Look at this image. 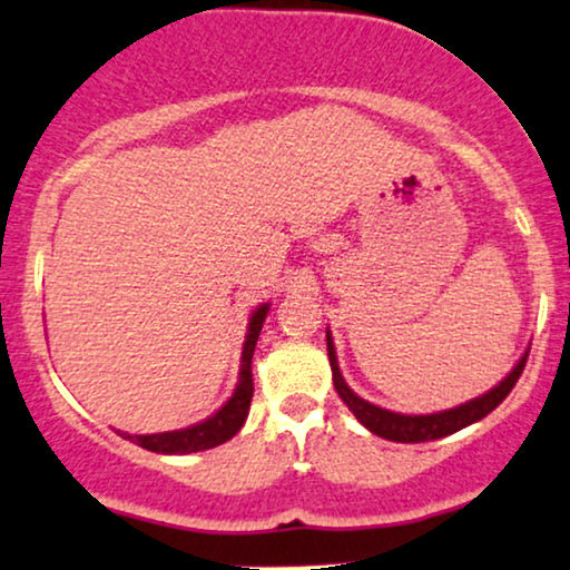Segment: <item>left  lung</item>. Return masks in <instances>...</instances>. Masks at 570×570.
<instances>
[{
	"label": "left lung",
	"mask_w": 570,
	"mask_h": 570,
	"mask_svg": "<svg viewBox=\"0 0 570 570\" xmlns=\"http://www.w3.org/2000/svg\"><path fill=\"white\" fill-rule=\"evenodd\" d=\"M326 347H328V363H331V373H334V386L342 397L344 405L352 410V415L363 423L365 429L373 431V434L381 439H389V442H431V439H442L455 434V431L471 426V423L487 417L492 410L500 405L502 400L508 397L510 389L515 386V381L521 379V373L525 368V357L529 352L518 360L515 368L508 373L505 379L500 381L494 389H489L487 394L481 397L465 402V405L442 410V413H431V415H402V413H392V410H384L373 402L357 397L355 392L347 386L342 371H338L336 363V350H334V338H331V331H326Z\"/></svg>",
	"instance_id": "8db88e82"
}]
</instances>
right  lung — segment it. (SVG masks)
I'll return each instance as SVG.
<instances>
[{
    "mask_svg": "<svg viewBox=\"0 0 570 570\" xmlns=\"http://www.w3.org/2000/svg\"><path fill=\"white\" fill-rule=\"evenodd\" d=\"M271 305L265 302L249 315V326H247V338H244V350H242V365H239V384H236L234 394L228 397L226 405L220 410H215L210 417L205 421L194 423L189 429H178V431H163V434H128V431H118L124 439H131L144 450L149 452H160V455H189V452H202V450H213L228 439L236 436V431L244 426L249 413V402L252 394H255V386H252V355H255V344L257 336H261L263 321L268 315Z\"/></svg>",
    "mask_w": 570,
    "mask_h": 570,
    "instance_id": "obj_1",
    "label": "right lung"
}]
</instances>
